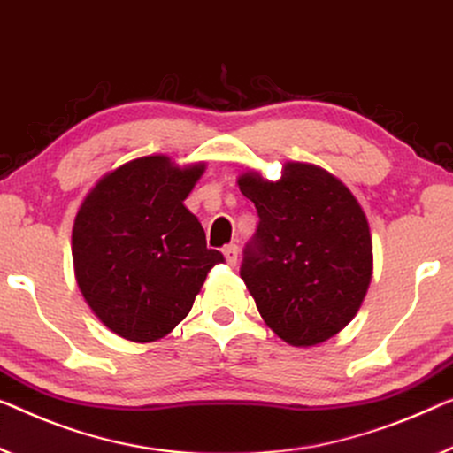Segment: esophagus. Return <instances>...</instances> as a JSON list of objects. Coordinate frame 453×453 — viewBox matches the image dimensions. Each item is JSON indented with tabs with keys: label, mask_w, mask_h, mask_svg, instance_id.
<instances>
[{
	"label": "esophagus",
	"mask_w": 453,
	"mask_h": 453,
	"mask_svg": "<svg viewBox=\"0 0 453 453\" xmlns=\"http://www.w3.org/2000/svg\"><path fill=\"white\" fill-rule=\"evenodd\" d=\"M238 254H240V248L235 244H229L224 248V256H226V262L229 266H235V262H238Z\"/></svg>",
	"instance_id": "obj_1"
}]
</instances>
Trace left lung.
<instances>
[{
  "mask_svg": "<svg viewBox=\"0 0 453 453\" xmlns=\"http://www.w3.org/2000/svg\"><path fill=\"white\" fill-rule=\"evenodd\" d=\"M258 211L240 276L273 332L296 348L340 334L372 279L368 219L349 188L323 168L287 162L279 180L238 179Z\"/></svg>",
  "mask_w": 453,
  "mask_h": 453,
  "instance_id": "obj_1",
  "label": "left lung"
}]
</instances>
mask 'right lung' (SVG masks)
Here are the masks:
<instances>
[{
	"label": "right lung",
	"mask_w": 453,
	"mask_h": 453,
	"mask_svg": "<svg viewBox=\"0 0 453 453\" xmlns=\"http://www.w3.org/2000/svg\"><path fill=\"white\" fill-rule=\"evenodd\" d=\"M203 171L205 162L180 168L166 157H142L107 173L81 203L73 226L77 285L113 334L138 343L171 334L209 270L224 262L183 205Z\"/></svg>",
	"instance_id": "obj_1"
}]
</instances>
